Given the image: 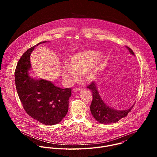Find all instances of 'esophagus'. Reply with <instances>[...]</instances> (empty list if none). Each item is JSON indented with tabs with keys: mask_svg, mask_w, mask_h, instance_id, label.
Returning <instances> with one entry per match:
<instances>
[{
	"mask_svg": "<svg viewBox=\"0 0 157 157\" xmlns=\"http://www.w3.org/2000/svg\"><path fill=\"white\" fill-rule=\"evenodd\" d=\"M81 89H82L81 87H77V88L73 89V91H74V92H78V91H80Z\"/></svg>",
	"mask_w": 157,
	"mask_h": 157,
	"instance_id": "esophagus-1",
	"label": "esophagus"
}]
</instances>
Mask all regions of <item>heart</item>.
Instances as JSON below:
<instances>
[{
	"label": "heart",
	"instance_id": "obj_1",
	"mask_svg": "<svg viewBox=\"0 0 157 157\" xmlns=\"http://www.w3.org/2000/svg\"><path fill=\"white\" fill-rule=\"evenodd\" d=\"M99 53L97 51L85 50L70 56L67 64L62 67V76L69 84L78 81V76L84 75L87 81H93L99 75L96 61Z\"/></svg>",
	"mask_w": 157,
	"mask_h": 157
}]
</instances>
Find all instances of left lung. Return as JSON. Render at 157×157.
I'll use <instances>...</instances> for the list:
<instances>
[{
	"mask_svg": "<svg viewBox=\"0 0 157 157\" xmlns=\"http://www.w3.org/2000/svg\"><path fill=\"white\" fill-rule=\"evenodd\" d=\"M126 48L130 54L135 56L133 52L129 47H126ZM87 87L91 90L93 93V101L90 105L91 114L94 119L101 124H109L118 122L121 119L127 116L133 106V105L130 109L127 110L114 109L106 105L101 99L94 82H92Z\"/></svg>",
	"mask_w": 157,
	"mask_h": 157,
	"instance_id": "obj_1",
	"label": "left lung"
}]
</instances>
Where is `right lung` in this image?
Instances as JSON below:
<instances>
[{
    "instance_id": "add662e5",
    "label": "right lung",
    "mask_w": 157,
    "mask_h": 157,
    "mask_svg": "<svg viewBox=\"0 0 157 157\" xmlns=\"http://www.w3.org/2000/svg\"><path fill=\"white\" fill-rule=\"evenodd\" d=\"M28 49L19 59L15 71L17 91L26 113L43 124L53 125L61 122L68 110L71 89H62L43 79H33L29 75L31 70L30 57L35 48Z\"/></svg>"
}]
</instances>
